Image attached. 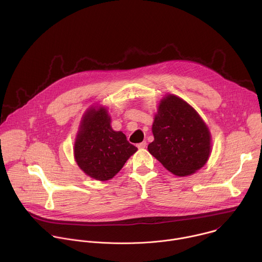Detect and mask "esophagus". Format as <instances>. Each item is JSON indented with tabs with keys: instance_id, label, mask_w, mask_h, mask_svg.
I'll list each match as a JSON object with an SVG mask.
<instances>
[{
	"instance_id": "34e87169",
	"label": "esophagus",
	"mask_w": 262,
	"mask_h": 262,
	"mask_svg": "<svg viewBox=\"0 0 262 262\" xmlns=\"http://www.w3.org/2000/svg\"><path fill=\"white\" fill-rule=\"evenodd\" d=\"M147 146V142L146 141H143V142H141V143H139L138 145H137V147L139 148V149H143V148H145Z\"/></svg>"
}]
</instances>
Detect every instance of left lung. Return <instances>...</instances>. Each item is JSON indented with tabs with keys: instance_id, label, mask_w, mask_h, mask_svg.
I'll list each match as a JSON object with an SVG mask.
<instances>
[{
	"instance_id": "8db88e82",
	"label": "left lung",
	"mask_w": 262,
	"mask_h": 262,
	"mask_svg": "<svg viewBox=\"0 0 262 262\" xmlns=\"http://www.w3.org/2000/svg\"><path fill=\"white\" fill-rule=\"evenodd\" d=\"M152 134L148 151L177 176L195 173L209 158L208 127L195 108L178 96L169 94L161 100Z\"/></svg>"
}]
</instances>
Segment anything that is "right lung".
Here are the masks:
<instances>
[{
  "label": "right lung",
  "instance_id": "1",
  "mask_svg": "<svg viewBox=\"0 0 262 262\" xmlns=\"http://www.w3.org/2000/svg\"><path fill=\"white\" fill-rule=\"evenodd\" d=\"M137 150L122 132L112 128L106 108L95 106L86 112L74 143V158L88 176L100 181L113 178Z\"/></svg>",
  "mask_w": 262,
  "mask_h": 262
}]
</instances>
